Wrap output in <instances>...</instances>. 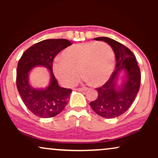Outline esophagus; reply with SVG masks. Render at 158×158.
Masks as SVG:
<instances>
[{
  "label": "esophagus",
  "instance_id": "obj_1",
  "mask_svg": "<svg viewBox=\"0 0 158 158\" xmlns=\"http://www.w3.org/2000/svg\"><path fill=\"white\" fill-rule=\"evenodd\" d=\"M87 89H88L87 88H77V90H78V91H85Z\"/></svg>",
  "mask_w": 158,
  "mask_h": 158
}]
</instances>
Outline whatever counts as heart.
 I'll return each mask as SVG.
<instances>
[{
	"label": "heart",
	"mask_w": 158,
	"mask_h": 158,
	"mask_svg": "<svg viewBox=\"0 0 158 158\" xmlns=\"http://www.w3.org/2000/svg\"><path fill=\"white\" fill-rule=\"evenodd\" d=\"M56 59L52 69L55 77L65 86L74 85L79 79L81 70L87 81L98 85L106 82L114 71V51L106 43L90 42L75 44Z\"/></svg>",
	"instance_id": "heart-1"
}]
</instances>
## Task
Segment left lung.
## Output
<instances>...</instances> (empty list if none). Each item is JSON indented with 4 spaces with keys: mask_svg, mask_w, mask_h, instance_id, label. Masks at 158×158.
I'll return each instance as SVG.
<instances>
[{
    "mask_svg": "<svg viewBox=\"0 0 158 158\" xmlns=\"http://www.w3.org/2000/svg\"><path fill=\"white\" fill-rule=\"evenodd\" d=\"M111 47L116 57L115 70L106 83L96 88V100L90 103V107L103 118H113L125 113L132 104L139 90L141 75L135 56L124 45L109 37L94 38ZM124 73L121 85L117 84L120 73Z\"/></svg>",
    "mask_w": 158,
    "mask_h": 158,
    "instance_id": "8db88e82",
    "label": "left lung"
}]
</instances>
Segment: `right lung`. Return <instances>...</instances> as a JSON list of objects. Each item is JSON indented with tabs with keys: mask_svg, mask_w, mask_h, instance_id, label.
I'll use <instances>...</instances> for the list:
<instances>
[{
	"mask_svg": "<svg viewBox=\"0 0 158 158\" xmlns=\"http://www.w3.org/2000/svg\"><path fill=\"white\" fill-rule=\"evenodd\" d=\"M72 44L64 39L43 40L24 52L17 66L16 86L23 102L34 115L41 118L57 116L68 104L71 89L61 88L52 72V63L56 55ZM37 66L48 69L50 84L45 89L33 88L29 83V73Z\"/></svg>",
	"mask_w": 158,
	"mask_h": 158,
	"instance_id": "1",
	"label": "right lung"
}]
</instances>
